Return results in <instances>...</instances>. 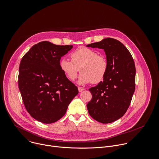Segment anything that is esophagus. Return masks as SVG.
<instances>
[{
	"instance_id": "34e87169",
	"label": "esophagus",
	"mask_w": 159,
	"mask_h": 159,
	"mask_svg": "<svg viewBox=\"0 0 159 159\" xmlns=\"http://www.w3.org/2000/svg\"><path fill=\"white\" fill-rule=\"evenodd\" d=\"M78 89H79V93H81L82 91H83V90H84V89L83 87H79Z\"/></svg>"
}]
</instances>
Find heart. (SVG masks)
<instances>
[{"mask_svg":"<svg viewBox=\"0 0 159 159\" xmlns=\"http://www.w3.org/2000/svg\"><path fill=\"white\" fill-rule=\"evenodd\" d=\"M71 61L61 58L59 62L61 71L70 81H74L79 72L78 84H98L104 79L108 69L106 58L94 50L85 47L77 49L70 55Z\"/></svg>","mask_w":159,"mask_h":159,"instance_id":"b5f03b06","label":"heart"}]
</instances>
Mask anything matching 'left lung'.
Masks as SVG:
<instances>
[{"instance_id": "obj_1", "label": "left lung", "mask_w": 159, "mask_h": 159, "mask_svg": "<svg viewBox=\"0 0 159 159\" xmlns=\"http://www.w3.org/2000/svg\"><path fill=\"white\" fill-rule=\"evenodd\" d=\"M86 47L104 50L108 62L103 81L89 89L93 98L87 105L88 112L99 123L114 122L125 114L134 92V60L125 45L116 39L104 38Z\"/></svg>"}]
</instances>
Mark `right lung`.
<instances>
[{
  "instance_id": "obj_1",
  "label": "right lung",
  "mask_w": 159,
  "mask_h": 159,
  "mask_svg": "<svg viewBox=\"0 0 159 159\" xmlns=\"http://www.w3.org/2000/svg\"><path fill=\"white\" fill-rule=\"evenodd\" d=\"M72 47L41 41L20 61L18 85L22 101L30 115L39 122L50 124L59 120L79 93L59 66L61 57Z\"/></svg>"
}]
</instances>
